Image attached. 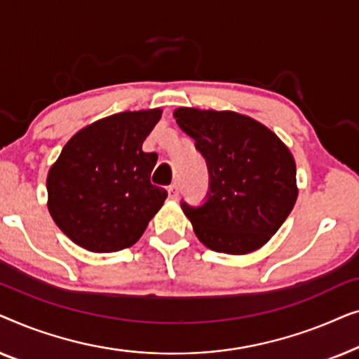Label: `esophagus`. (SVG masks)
<instances>
[{
  "instance_id": "34e87169",
  "label": "esophagus",
  "mask_w": 359,
  "mask_h": 359,
  "mask_svg": "<svg viewBox=\"0 0 359 359\" xmlns=\"http://www.w3.org/2000/svg\"><path fill=\"white\" fill-rule=\"evenodd\" d=\"M168 196L171 199H178V196H180V188H178V184L176 183H173L168 188Z\"/></svg>"
}]
</instances>
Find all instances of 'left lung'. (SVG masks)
I'll list each match as a JSON object with an SVG mask.
<instances>
[{
	"label": "left lung",
	"mask_w": 359,
	"mask_h": 359,
	"mask_svg": "<svg viewBox=\"0 0 359 359\" xmlns=\"http://www.w3.org/2000/svg\"><path fill=\"white\" fill-rule=\"evenodd\" d=\"M180 129L194 139L209 171L201 205L181 201L194 233L219 253L263 247L296 204V163L276 134L232 111H175Z\"/></svg>",
	"instance_id": "1"
}]
</instances>
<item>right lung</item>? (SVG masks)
I'll use <instances>...</instances> for the list:
<instances>
[{
	"label": "right lung",
	"instance_id": "1",
	"mask_svg": "<svg viewBox=\"0 0 359 359\" xmlns=\"http://www.w3.org/2000/svg\"><path fill=\"white\" fill-rule=\"evenodd\" d=\"M161 111L121 112L85 127L47 176L48 212L68 238L95 253L129 248L158 212L166 191L150 183L158 155L142 144Z\"/></svg>",
	"mask_w": 359,
	"mask_h": 359
}]
</instances>
